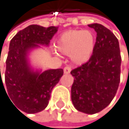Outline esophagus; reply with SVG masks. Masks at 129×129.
<instances>
[{"label":"esophagus","instance_id":"esophagus-1","mask_svg":"<svg viewBox=\"0 0 129 129\" xmlns=\"http://www.w3.org/2000/svg\"><path fill=\"white\" fill-rule=\"evenodd\" d=\"M63 70H64V73L65 74H70V71H71V67H64V69H63Z\"/></svg>","mask_w":129,"mask_h":129}]
</instances>
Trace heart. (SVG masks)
Listing matches in <instances>:
<instances>
[{
  "label": "heart",
  "instance_id": "heart-1",
  "mask_svg": "<svg viewBox=\"0 0 129 129\" xmlns=\"http://www.w3.org/2000/svg\"><path fill=\"white\" fill-rule=\"evenodd\" d=\"M56 47L63 54H70L74 62L81 64L88 61L92 54L95 37L85 30H68L60 35L57 40Z\"/></svg>",
  "mask_w": 129,
  "mask_h": 129
}]
</instances>
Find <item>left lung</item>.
Returning a JSON list of instances; mask_svg holds the SVG:
<instances>
[{
    "label": "left lung",
    "instance_id": "left-lung-1",
    "mask_svg": "<svg viewBox=\"0 0 129 129\" xmlns=\"http://www.w3.org/2000/svg\"><path fill=\"white\" fill-rule=\"evenodd\" d=\"M97 33L88 61L71 70L74 77L71 100L81 112L93 114L106 108L120 83L121 57L119 42L109 29L98 23L88 25Z\"/></svg>",
    "mask_w": 129,
    "mask_h": 129
}]
</instances>
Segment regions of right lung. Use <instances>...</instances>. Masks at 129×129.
<instances>
[{
	"label": "right lung",
	"mask_w": 129,
	"mask_h": 129,
	"mask_svg": "<svg viewBox=\"0 0 129 129\" xmlns=\"http://www.w3.org/2000/svg\"><path fill=\"white\" fill-rule=\"evenodd\" d=\"M57 31L58 26L45 28L30 25L19 31L11 40L6 59L5 87L0 69V89L1 86L5 91L6 87L8 99H11L10 101H13L17 110L35 114L48 106L51 92L63 75V70H48L41 74L33 72L29 67L26 56L29 50L38 45H48Z\"/></svg>",
	"instance_id": "right-lung-1"
}]
</instances>
